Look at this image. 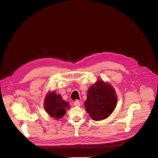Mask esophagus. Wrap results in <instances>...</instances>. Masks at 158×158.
Returning <instances> with one entry per match:
<instances>
[{"label":"esophagus","mask_w":158,"mask_h":158,"mask_svg":"<svg viewBox=\"0 0 158 158\" xmlns=\"http://www.w3.org/2000/svg\"><path fill=\"white\" fill-rule=\"evenodd\" d=\"M73 104H74V105H75V106H80V105H81L80 102L79 101H78V100H77V101L74 102Z\"/></svg>","instance_id":"esophagus-1"}]
</instances>
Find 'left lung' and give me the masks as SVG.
<instances>
[{
    "label": "left lung",
    "instance_id": "left-lung-1",
    "mask_svg": "<svg viewBox=\"0 0 158 158\" xmlns=\"http://www.w3.org/2000/svg\"><path fill=\"white\" fill-rule=\"evenodd\" d=\"M117 100V95L112 86L98 80L88 90L85 106L91 118L99 121L106 118L113 113Z\"/></svg>",
    "mask_w": 158,
    "mask_h": 158
}]
</instances>
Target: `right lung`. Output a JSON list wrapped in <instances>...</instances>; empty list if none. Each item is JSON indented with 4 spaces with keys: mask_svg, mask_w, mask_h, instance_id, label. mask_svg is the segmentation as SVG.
<instances>
[{
    "mask_svg": "<svg viewBox=\"0 0 158 158\" xmlns=\"http://www.w3.org/2000/svg\"><path fill=\"white\" fill-rule=\"evenodd\" d=\"M69 102L62 99L61 95L56 92H50L45 96L44 108L46 112L56 119L61 118L66 113V108L69 109Z\"/></svg>",
    "mask_w": 158,
    "mask_h": 158,
    "instance_id": "right-lung-1",
    "label": "right lung"
}]
</instances>
